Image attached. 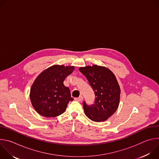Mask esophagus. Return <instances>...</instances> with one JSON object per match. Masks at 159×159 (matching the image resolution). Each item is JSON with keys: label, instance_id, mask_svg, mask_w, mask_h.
Masks as SVG:
<instances>
[{"label": "esophagus", "instance_id": "34e87169", "mask_svg": "<svg viewBox=\"0 0 159 159\" xmlns=\"http://www.w3.org/2000/svg\"><path fill=\"white\" fill-rule=\"evenodd\" d=\"M75 100L78 101V102H81L82 100H83V97L82 96H80L79 98H75Z\"/></svg>", "mask_w": 159, "mask_h": 159}]
</instances>
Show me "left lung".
Wrapping results in <instances>:
<instances>
[{"label": "left lung", "instance_id": "left-lung-1", "mask_svg": "<svg viewBox=\"0 0 159 159\" xmlns=\"http://www.w3.org/2000/svg\"><path fill=\"white\" fill-rule=\"evenodd\" d=\"M79 71L86 77L95 94L92 105L83 102L85 115L92 121H104L118 107L120 88L113 73L104 66L94 65L80 67Z\"/></svg>", "mask_w": 159, "mask_h": 159}]
</instances>
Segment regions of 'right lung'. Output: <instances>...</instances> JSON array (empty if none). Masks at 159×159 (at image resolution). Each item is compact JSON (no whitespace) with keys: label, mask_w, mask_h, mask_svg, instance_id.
<instances>
[{"label":"right lung","mask_w":159,"mask_h":159,"mask_svg":"<svg viewBox=\"0 0 159 159\" xmlns=\"http://www.w3.org/2000/svg\"><path fill=\"white\" fill-rule=\"evenodd\" d=\"M74 66L53 65L41 73L30 91L33 106L43 116L56 117L65 111L71 97L70 89L63 85L65 79L74 70Z\"/></svg>","instance_id":"right-lung-1"}]
</instances>
